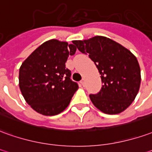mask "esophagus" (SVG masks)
<instances>
[{
    "label": "esophagus",
    "mask_w": 152,
    "mask_h": 152,
    "mask_svg": "<svg viewBox=\"0 0 152 152\" xmlns=\"http://www.w3.org/2000/svg\"><path fill=\"white\" fill-rule=\"evenodd\" d=\"M80 84H81V86H85V79H83L81 81H80Z\"/></svg>",
    "instance_id": "1"
}]
</instances>
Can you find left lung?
<instances>
[{
  "instance_id": "left-lung-1",
  "label": "left lung",
  "mask_w": 152,
  "mask_h": 152,
  "mask_svg": "<svg viewBox=\"0 0 152 152\" xmlns=\"http://www.w3.org/2000/svg\"><path fill=\"white\" fill-rule=\"evenodd\" d=\"M74 46L89 54L101 75L103 83L91 102L107 114H118L135 99L141 85V69L137 59L128 48L104 36L74 40Z\"/></svg>"
}]
</instances>
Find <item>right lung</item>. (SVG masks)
<instances>
[{"instance_id": "add662e5", "label": "right lung", "mask_w": 152, "mask_h": 152, "mask_svg": "<svg viewBox=\"0 0 152 152\" xmlns=\"http://www.w3.org/2000/svg\"><path fill=\"white\" fill-rule=\"evenodd\" d=\"M76 48L66 41L50 39L37 48L20 67L19 86L25 101L37 113L53 116L69 105L78 85L66 68Z\"/></svg>"}]
</instances>
